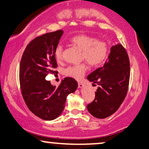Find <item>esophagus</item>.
Returning <instances> with one entry per match:
<instances>
[{"label": "esophagus", "instance_id": "obj_1", "mask_svg": "<svg viewBox=\"0 0 149 149\" xmlns=\"http://www.w3.org/2000/svg\"><path fill=\"white\" fill-rule=\"evenodd\" d=\"M84 86H85V85H84V84L80 83V82H79V83H78V87L79 88H84Z\"/></svg>", "mask_w": 149, "mask_h": 149}]
</instances>
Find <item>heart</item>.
Listing matches in <instances>:
<instances>
[{"label": "heart", "instance_id": "1", "mask_svg": "<svg viewBox=\"0 0 149 149\" xmlns=\"http://www.w3.org/2000/svg\"><path fill=\"white\" fill-rule=\"evenodd\" d=\"M70 42L82 52L81 58L90 65L97 67L104 63L109 52V46L105 41H101L93 36L80 34L73 36ZM54 56L57 61L63 58V47L58 45L54 51ZM86 63L69 66L64 70V74L76 79H80L87 70Z\"/></svg>", "mask_w": 149, "mask_h": 149}]
</instances>
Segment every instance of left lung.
<instances>
[{
	"mask_svg": "<svg viewBox=\"0 0 149 149\" xmlns=\"http://www.w3.org/2000/svg\"><path fill=\"white\" fill-rule=\"evenodd\" d=\"M87 79L98 85L95 100L87 105L88 111L99 119L111 116L118 110L128 92L130 62L125 48L119 43L113 45L104 65Z\"/></svg>",
	"mask_w": 149,
	"mask_h": 149,
	"instance_id": "8db88e82",
	"label": "left lung"
}]
</instances>
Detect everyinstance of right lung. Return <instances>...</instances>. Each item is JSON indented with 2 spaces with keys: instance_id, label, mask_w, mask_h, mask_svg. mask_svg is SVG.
Instances as JSON below:
<instances>
[{
  "instance_id": "add662e5",
  "label": "right lung",
  "mask_w": 149,
  "mask_h": 149,
  "mask_svg": "<svg viewBox=\"0 0 149 149\" xmlns=\"http://www.w3.org/2000/svg\"><path fill=\"white\" fill-rule=\"evenodd\" d=\"M63 31L49 32L33 39L24 51L19 68L21 93L30 111L47 121L57 118L63 112L66 97L77 88L74 79L65 77L58 87L45 77L56 73L54 51Z\"/></svg>"
}]
</instances>
